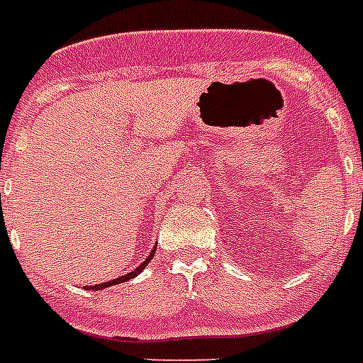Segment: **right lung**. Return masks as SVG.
<instances>
[{
	"mask_svg": "<svg viewBox=\"0 0 363 363\" xmlns=\"http://www.w3.org/2000/svg\"><path fill=\"white\" fill-rule=\"evenodd\" d=\"M155 252H156V246L155 248L151 250V253H149V255H147V259L145 261H143V263L140 264V267L138 268H134V270H132V272H128V274H125V276H119V278H115V279H110V281H106V284H100V285H85V289H87V291H100V289H104V287H111V285H117V284H125V281H128V279H132V278H135V276H138V274L140 272H143V268L147 267V263H149V261H151L152 257H155Z\"/></svg>",
	"mask_w": 363,
	"mask_h": 363,
	"instance_id": "obj_1",
	"label": "right lung"
}]
</instances>
